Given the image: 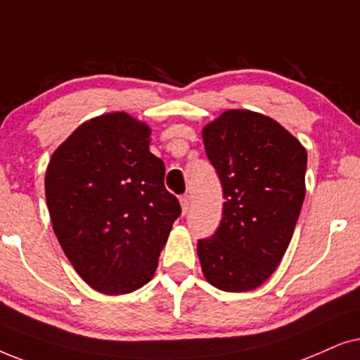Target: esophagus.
Segmentation results:
<instances>
[{
    "label": "esophagus",
    "instance_id": "34e87169",
    "mask_svg": "<svg viewBox=\"0 0 360 360\" xmlns=\"http://www.w3.org/2000/svg\"><path fill=\"white\" fill-rule=\"evenodd\" d=\"M179 200H181V209H183V214H186L189 210V207H191V195L184 194Z\"/></svg>",
    "mask_w": 360,
    "mask_h": 360
}]
</instances>
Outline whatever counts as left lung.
<instances>
[{
	"instance_id": "1",
	"label": "left lung",
	"mask_w": 360,
	"mask_h": 360,
	"mask_svg": "<svg viewBox=\"0 0 360 360\" xmlns=\"http://www.w3.org/2000/svg\"><path fill=\"white\" fill-rule=\"evenodd\" d=\"M224 189L222 220L199 240L204 278L230 293L252 291L280 265L306 194V148L276 120L225 110L202 128Z\"/></svg>"
}]
</instances>
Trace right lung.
Listing matches in <instances>:
<instances>
[{"label": "right lung", "instance_id": "1", "mask_svg": "<svg viewBox=\"0 0 360 360\" xmlns=\"http://www.w3.org/2000/svg\"><path fill=\"white\" fill-rule=\"evenodd\" d=\"M150 135L131 115L103 113L80 124L47 165L52 229L75 271L98 293L145 286L181 214Z\"/></svg>", "mask_w": 360, "mask_h": 360}]
</instances>
